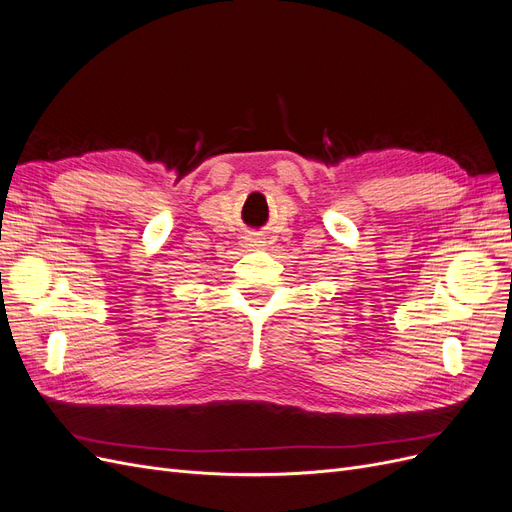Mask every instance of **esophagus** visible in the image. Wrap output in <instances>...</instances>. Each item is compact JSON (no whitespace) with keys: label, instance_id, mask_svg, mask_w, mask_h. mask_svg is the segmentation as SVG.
I'll list each match as a JSON object with an SVG mask.
<instances>
[{"label":"esophagus","instance_id":"esophagus-1","mask_svg":"<svg viewBox=\"0 0 512 512\" xmlns=\"http://www.w3.org/2000/svg\"><path fill=\"white\" fill-rule=\"evenodd\" d=\"M249 246H257V249H259V246H263V240H259V238H249Z\"/></svg>","mask_w":512,"mask_h":512}]
</instances>
